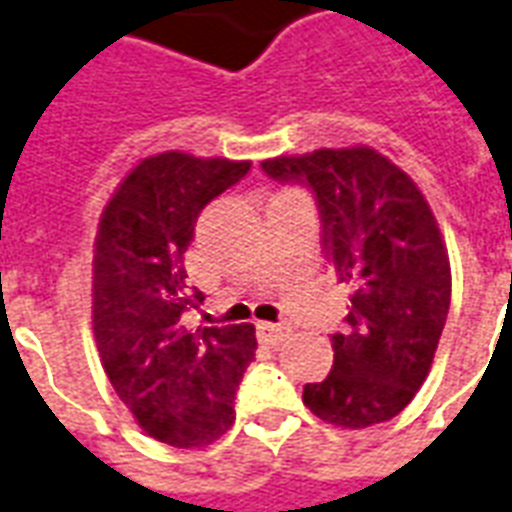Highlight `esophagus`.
<instances>
[{
  "label": "esophagus",
  "mask_w": 512,
  "mask_h": 512,
  "mask_svg": "<svg viewBox=\"0 0 512 512\" xmlns=\"http://www.w3.org/2000/svg\"><path fill=\"white\" fill-rule=\"evenodd\" d=\"M290 331L287 323H257V339L263 344H279Z\"/></svg>",
  "instance_id": "34e87169"
}]
</instances>
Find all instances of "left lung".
<instances>
[{"instance_id":"8db88e82","label":"left lung","mask_w":512,"mask_h":512,"mask_svg":"<svg viewBox=\"0 0 512 512\" xmlns=\"http://www.w3.org/2000/svg\"><path fill=\"white\" fill-rule=\"evenodd\" d=\"M268 179L301 184L320 214V241L352 290L333 369L306 382L304 404L325 423L366 429L396 418L434 361L450 309V263L415 181L369 146L263 162Z\"/></svg>"}]
</instances>
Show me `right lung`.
<instances>
[{
    "instance_id": "right-lung-1",
    "label": "right lung",
    "mask_w": 512,
    "mask_h": 512,
    "mask_svg": "<svg viewBox=\"0 0 512 512\" xmlns=\"http://www.w3.org/2000/svg\"><path fill=\"white\" fill-rule=\"evenodd\" d=\"M252 162L184 151L146 157L113 192L94 241L92 325L102 369L149 437L203 448L236 420V391L255 358V328H187L203 293L184 252L200 211Z\"/></svg>"
}]
</instances>
